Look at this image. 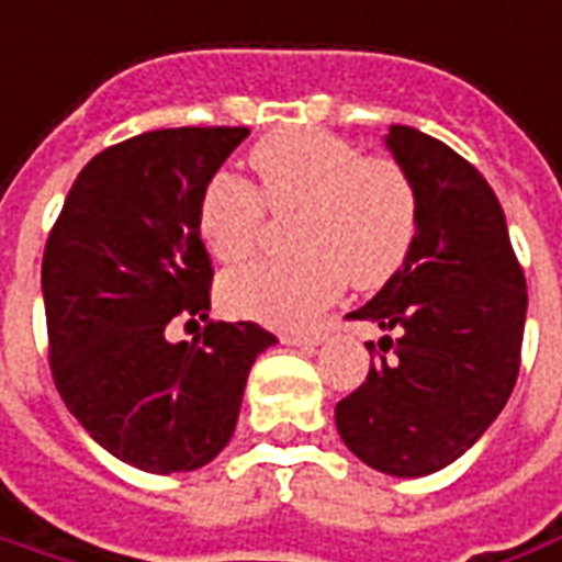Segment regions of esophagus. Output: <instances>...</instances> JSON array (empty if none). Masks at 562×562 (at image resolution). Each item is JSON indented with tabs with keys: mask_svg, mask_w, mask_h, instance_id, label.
I'll list each match as a JSON object with an SVG mask.
<instances>
[{
	"mask_svg": "<svg viewBox=\"0 0 562 562\" xmlns=\"http://www.w3.org/2000/svg\"><path fill=\"white\" fill-rule=\"evenodd\" d=\"M281 344H286V347H317V344H323V331H305V335L284 331V335H281Z\"/></svg>",
	"mask_w": 562,
	"mask_h": 562,
	"instance_id": "obj_1",
	"label": "esophagus"
}]
</instances>
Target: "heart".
Returning <instances> with one entry per match:
<instances>
[{
	"mask_svg": "<svg viewBox=\"0 0 562 562\" xmlns=\"http://www.w3.org/2000/svg\"><path fill=\"white\" fill-rule=\"evenodd\" d=\"M260 188L218 170L196 200V227L218 260H241L260 245L269 209L299 212L284 260H254L221 281L236 317L276 329L308 326L347 284L374 290L398 272L419 231L411 176L389 158L317 128L276 131L251 149Z\"/></svg>",
	"mask_w": 562,
	"mask_h": 562,
	"instance_id": "heart-1",
	"label": "heart"
}]
</instances>
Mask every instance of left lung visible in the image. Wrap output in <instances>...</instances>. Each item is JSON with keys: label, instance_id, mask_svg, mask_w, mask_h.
Listing matches in <instances>:
<instances>
[{"label": "left lung", "instance_id": "8db88e82", "mask_svg": "<svg viewBox=\"0 0 562 562\" xmlns=\"http://www.w3.org/2000/svg\"><path fill=\"white\" fill-rule=\"evenodd\" d=\"M386 149L416 188L419 231L404 266L350 314L386 335L335 425L359 461L416 479L461 458L506 407L527 284L503 206L473 164L411 125H392Z\"/></svg>", "mask_w": 562, "mask_h": 562}]
</instances>
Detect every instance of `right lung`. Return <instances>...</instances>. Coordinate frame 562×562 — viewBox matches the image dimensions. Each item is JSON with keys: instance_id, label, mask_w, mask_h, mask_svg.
<instances>
[{"instance_id": "obj_1", "label": "right lung", "mask_w": 562, "mask_h": 562, "mask_svg": "<svg viewBox=\"0 0 562 562\" xmlns=\"http://www.w3.org/2000/svg\"><path fill=\"white\" fill-rule=\"evenodd\" d=\"M248 128H161L98 151L41 263L53 383L98 446L146 473L209 464L233 437L254 359L276 335L209 321L196 200ZM176 319L207 323L188 345Z\"/></svg>"}]
</instances>
